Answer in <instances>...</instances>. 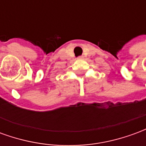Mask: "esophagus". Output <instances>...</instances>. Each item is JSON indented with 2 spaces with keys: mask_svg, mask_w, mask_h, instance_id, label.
Instances as JSON below:
<instances>
[{
  "mask_svg": "<svg viewBox=\"0 0 146 146\" xmlns=\"http://www.w3.org/2000/svg\"><path fill=\"white\" fill-rule=\"evenodd\" d=\"M83 58V56H80L79 58Z\"/></svg>",
  "mask_w": 146,
  "mask_h": 146,
  "instance_id": "1",
  "label": "esophagus"
}]
</instances>
